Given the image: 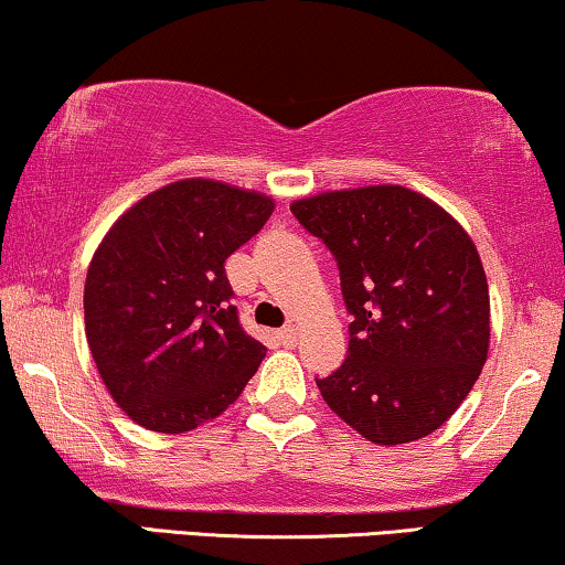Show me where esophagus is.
Instances as JSON below:
<instances>
[{
	"instance_id": "esophagus-1",
	"label": "esophagus",
	"mask_w": 565,
	"mask_h": 565,
	"mask_svg": "<svg viewBox=\"0 0 565 565\" xmlns=\"http://www.w3.org/2000/svg\"><path fill=\"white\" fill-rule=\"evenodd\" d=\"M277 339H280V344H285V347H296L298 344V331H296V327H285V329L277 331Z\"/></svg>"
}]
</instances>
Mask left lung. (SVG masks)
Returning a JSON list of instances; mask_svg holds the SVG:
<instances>
[{
    "label": "left lung",
    "instance_id": "obj_1",
    "mask_svg": "<svg viewBox=\"0 0 565 565\" xmlns=\"http://www.w3.org/2000/svg\"><path fill=\"white\" fill-rule=\"evenodd\" d=\"M300 226L334 254L350 350L316 381L339 419L375 445L443 427L489 358V282L466 228L401 184L300 198Z\"/></svg>",
    "mask_w": 565,
    "mask_h": 565
}]
</instances>
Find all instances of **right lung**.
<instances>
[{"label": "right lung", "instance_id": "obj_1", "mask_svg": "<svg viewBox=\"0 0 565 565\" xmlns=\"http://www.w3.org/2000/svg\"><path fill=\"white\" fill-rule=\"evenodd\" d=\"M275 211L228 182L180 180L113 223L84 282V331L115 404L151 431L182 435L242 396L267 347L231 306L226 259Z\"/></svg>", "mask_w": 565, "mask_h": 565}]
</instances>
